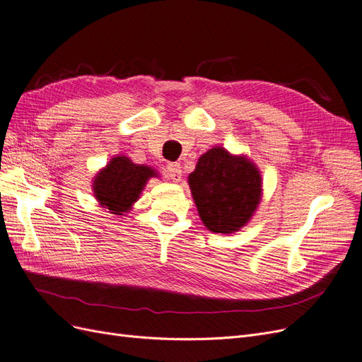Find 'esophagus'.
<instances>
[{
	"instance_id": "1",
	"label": "esophagus",
	"mask_w": 362,
	"mask_h": 362,
	"mask_svg": "<svg viewBox=\"0 0 362 362\" xmlns=\"http://www.w3.org/2000/svg\"><path fill=\"white\" fill-rule=\"evenodd\" d=\"M167 176L173 182H180L182 180V167L179 162H170L167 165Z\"/></svg>"
}]
</instances>
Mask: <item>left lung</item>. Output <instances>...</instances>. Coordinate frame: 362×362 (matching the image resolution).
Instances as JSON below:
<instances>
[{"instance_id": "obj_1", "label": "left lung", "mask_w": 362, "mask_h": 362, "mask_svg": "<svg viewBox=\"0 0 362 362\" xmlns=\"http://www.w3.org/2000/svg\"><path fill=\"white\" fill-rule=\"evenodd\" d=\"M188 183L204 227L223 235L247 226L263 195L257 165L248 156L233 155L221 146L198 158Z\"/></svg>"}]
</instances>
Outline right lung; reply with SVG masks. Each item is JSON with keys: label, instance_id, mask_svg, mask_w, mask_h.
Wrapping results in <instances>:
<instances>
[{"label": "right lung", "instance_id": "right-lung-1", "mask_svg": "<svg viewBox=\"0 0 362 362\" xmlns=\"http://www.w3.org/2000/svg\"><path fill=\"white\" fill-rule=\"evenodd\" d=\"M159 173L148 165H138L124 156H114L93 177V194L98 203L112 215H124L138 202L148 179Z\"/></svg>", "mask_w": 362, "mask_h": 362}]
</instances>
